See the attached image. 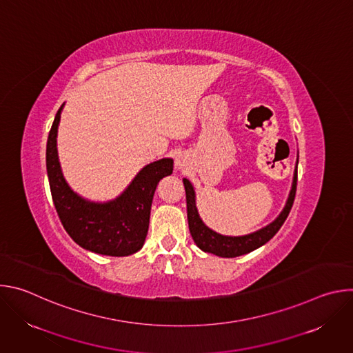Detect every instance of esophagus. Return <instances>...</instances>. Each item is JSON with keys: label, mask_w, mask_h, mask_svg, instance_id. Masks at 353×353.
<instances>
[{"label": "esophagus", "mask_w": 353, "mask_h": 353, "mask_svg": "<svg viewBox=\"0 0 353 353\" xmlns=\"http://www.w3.org/2000/svg\"><path fill=\"white\" fill-rule=\"evenodd\" d=\"M187 163H188V155H185V154H179V155H176V158H174V165H176L177 169H184V168L187 166Z\"/></svg>", "instance_id": "esophagus-1"}]
</instances>
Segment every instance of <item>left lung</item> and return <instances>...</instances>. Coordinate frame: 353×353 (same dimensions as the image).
I'll return each instance as SVG.
<instances>
[{"mask_svg": "<svg viewBox=\"0 0 353 353\" xmlns=\"http://www.w3.org/2000/svg\"><path fill=\"white\" fill-rule=\"evenodd\" d=\"M297 163H299V154H297V161L294 166L292 188L289 191V196L286 199V204L281 211V214L276 216V219H274L267 226L244 236H225L210 229L198 214V210L195 205V191L192 184L190 183V180L183 179L184 188H185V201H187L188 229L194 243L201 250L205 251V253H211L219 257L233 259V257L247 254L250 251H253L264 245L267 241H270L286 221L290 212V208L293 205L294 195H296V185H297Z\"/></svg>", "mask_w": 353, "mask_h": 353, "instance_id": "1", "label": "left lung"}]
</instances>
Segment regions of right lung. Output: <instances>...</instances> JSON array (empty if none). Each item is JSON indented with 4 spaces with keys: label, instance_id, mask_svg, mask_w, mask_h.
I'll use <instances>...</instances> for the list:
<instances>
[{
    "label": "right lung",
    "instance_id": "obj_1",
    "mask_svg": "<svg viewBox=\"0 0 353 353\" xmlns=\"http://www.w3.org/2000/svg\"><path fill=\"white\" fill-rule=\"evenodd\" d=\"M64 103L48 132L46 168L53 203L70 237L96 254L125 257L142 248L158 183L173 173V159L143 166L114 199L94 203L77 194L65 181L57 152V132Z\"/></svg>",
    "mask_w": 353,
    "mask_h": 353
}]
</instances>
